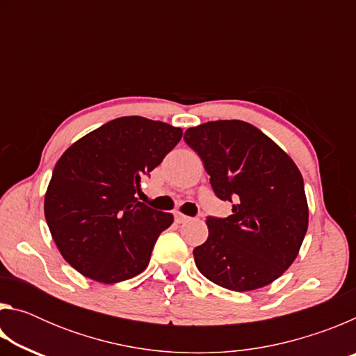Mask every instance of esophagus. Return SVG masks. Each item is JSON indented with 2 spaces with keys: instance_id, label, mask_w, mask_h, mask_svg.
Masks as SVG:
<instances>
[{
  "instance_id": "1",
  "label": "esophagus",
  "mask_w": 356,
  "mask_h": 356,
  "mask_svg": "<svg viewBox=\"0 0 356 356\" xmlns=\"http://www.w3.org/2000/svg\"><path fill=\"white\" fill-rule=\"evenodd\" d=\"M174 218H176L177 222H186V221L190 220V216H186V215H182V213L176 212V213H174Z\"/></svg>"
}]
</instances>
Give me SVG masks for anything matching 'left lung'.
Listing matches in <instances>:
<instances>
[{
	"label": "left lung",
	"instance_id": "1",
	"mask_svg": "<svg viewBox=\"0 0 356 356\" xmlns=\"http://www.w3.org/2000/svg\"><path fill=\"white\" fill-rule=\"evenodd\" d=\"M210 185L231 201L227 218L207 216L209 237L193 250L215 284L248 292L278 280L298 256L308 231L301 172L278 144L243 120H212L185 131Z\"/></svg>",
	"mask_w": 356,
	"mask_h": 356
}]
</instances>
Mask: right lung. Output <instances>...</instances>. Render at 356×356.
I'll list each match as a JSON object with an SVG mask.
<instances>
[{"instance_id":"1","label":"right lung","mask_w":356,"mask_h":356,"mask_svg":"<svg viewBox=\"0 0 356 356\" xmlns=\"http://www.w3.org/2000/svg\"><path fill=\"white\" fill-rule=\"evenodd\" d=\"M182 129L141 116L113 119L65 150L45 193V220L76 272L104 284L140 275L174 216L135 197Z\"/></svg>"}]
</instances>
